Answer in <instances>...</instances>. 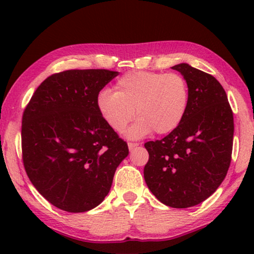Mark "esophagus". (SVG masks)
Returning a JSON list of instances; mask_svg holds the SVG:
<instances>
[{"label":"esophagus","instance_id":"1","mask_svg":"<svg viewBox=\"0 0 254 254\" xmlns=\"http://www.w3.org/2000/svg\"><path fill=\"white\" fill-rule=\"evenodd\" d=\"M127 145H128V149H130V150H133V149H134L135 147H137V145H139V143H135V142H128V143H127Z\"/></svg>","mask_w":254,"mask_h":254}]
</instances>
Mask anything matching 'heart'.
I'll return each mask as SVG.
<instances>
[{"mask_svg": "<svg viewBox=\"0 0 254 254\" xmlns=\"http://www.w3.org/2000/svg\"><path fill=\"white\" fill-rule=\"evenodd\" d=\"M189 88L182 75L134 70L120 77L114 93L102 91L96 97L98 113L115 132H123L135 115L128 136L142 137L152 130L168 134L179 127L186 114Z\"/></svg>", "mask_w": 254, "mask_h": 254, "instance_id": "b5f03b06", "label": "heart"}]
</instances>
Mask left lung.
Segmentation results:
<instances>
[{
  "mask_svg": "<svg viewBox=\"0 0 254 254\" xmlns=\"http://www.w3.org/2000/svg\"><path fill=\"white\" fill-rule=\"evenodd\" d=\"M189 102L179 127L161 140L144 143L149 160L144 180L157 198L174 208L201 203L216 190L229 170L234 120L223 86L214 76L179 64Z\"/></svg>",
  "mask_w": 254,
  "mask_h": 254,
  "instance_id": "8db88e82",
  "label": "left lung"
}]
</instances>
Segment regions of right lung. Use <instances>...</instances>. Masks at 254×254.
<instances>
[{
    "instance_id": "1",
    "label": "right lung",
    "mask_w": 254,
    "mask_h": 254,
    "mask_svg": "<svg viewBox=\"0 0 254 254\" xmlns=\"http://www.w3.org/2000/svg\"><path fill=\"white\" fill-rule=\"evenodd\" d=\"M119 75L69 69L46 78L25 106L21 127L30 182L56 207L83 213L109 194L127 144L103 121L96 97Z\"/></svg>"
}]
</instances>
